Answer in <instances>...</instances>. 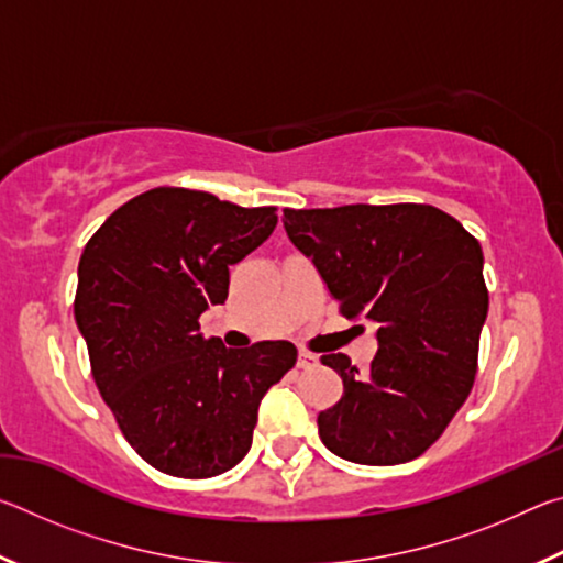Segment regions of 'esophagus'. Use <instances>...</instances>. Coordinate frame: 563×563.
<instances>
[{
	"label": "esophagus",
	"instance_id": "esophagus-1",
	"mask_svg": "<svg viewBox=\"0 0 563 563\" xmlns=\"http://www.w3.org/2000/svg\"><path fill=\"white\" fill-rule=\"evenodd\" d=\"M318 355H312V352H305V350H300V355H298V367L300 369H312V367H318Z\"/></svg>",
	"mask_w": 563,
	"mask_h": 563
}]
</instances>
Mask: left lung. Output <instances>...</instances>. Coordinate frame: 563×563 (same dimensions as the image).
<instances>
[{"label": "left lung", "mask_w": 563, "mask_h": 563, "mask_svg": "<svg viewBox=\"0 0 563 563\" xmlns=\"http://www.w3.org/2000/svg\"><path fill=\"white\" fill-rule=\"evenodd\" d=\"M285 233L316 265L347 320L377 328L367 373L322 355L345 385L318 415L320 440L355 464H402L440 440L470 397L489 295L484 253L434 206L283 211Z\"/></svg>", "instance_id": "8db88e82"}]
</instances>
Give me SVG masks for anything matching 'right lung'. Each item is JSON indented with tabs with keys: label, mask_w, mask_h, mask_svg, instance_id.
<instances>
[{
	"label": "right lung",
	"mask_w": 563,
	"mask_h": 563,
	"mask_svg": "<svg viewBox=\"0 0 563 563\" xmlns=\"http://www.w3.org/2000/svg\"><path fill=\"white\" fill-rule=\"evenodd\" d=\"M278 225L203 190L154 188L113 211L79 261L74 318L123 437L158 472L203 479L243 460L263 395L298 360L288 340L225 347L198 318L231 265Z\"/></svg>",
	"instance_id": "right-lung-1"
}]
</instances>
